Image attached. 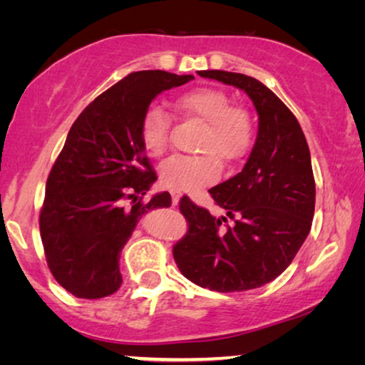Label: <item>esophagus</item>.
Here are the masks:
<instances>
[{"label":"esophagus","instance_id":"esophagus-1","mask_svg":"<svg viewBox=\"0 0 365 365\" xmlns=\"http://www.w3.org/2000/svg\"><path fill=\"white\" fill-rule=\"evenodd\" d=\"M171 197H173V204H174V206H178L179 199H181V192H179V191H173V192H171Z\"/></svg>","mask_w":365,"mask_h":365}]
</instances>
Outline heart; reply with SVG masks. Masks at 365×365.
<instances>
[{
  "mask_svg": "<svg viewBox=\"0 0 365 365\" xmlns=\"http://www.w3.org/2000/svg\"><path fill=\"white\" fill-rule=\"evenodd\" d=\"M173 106L181 116L202 123L197 141L199 156H173L159 168V181L173 191L197 192L216 182L221 173L219 158L236 161L249 151L254 126L247 109L232 106L231 96L219 88H194L176 98ZM171 118L159 106H151L139 124V138L148 154L163 156L169 148Z\"/></svg>",
  "mask_w": 365,
  "mask_h": 365,
  "instance_id": "heart-1",
  "label": "heart"
}]
</instances>
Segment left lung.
I'll return each instance as SVG.
<instances>
[{"label": "left lung", "instance_id": "left-lung-1", "mask_svg": "<svg viewBox=\"0 0 365 365\" xmlns=\"http://www.w3.org/2000/svg\"><path fill=\"white\" fill-rule=\"evenodd\" d=\"M199 76L251 98L259 116L257 138L242 171L209 189L235 219L233 226L224 227L227 217H214L191 199H181L189 229L173 256L182 276L197 286L249 291L281 276L311 231L316 206L311 153L296 116L261 81L219 69Z\"/></svg>", "mask_w": 365, "mask_h": 365}]
</instances>
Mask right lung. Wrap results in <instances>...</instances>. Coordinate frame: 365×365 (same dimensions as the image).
Masks as SVG:
<instances>
[{
    "mask_svg": "<svg viewBox=\"0 0 365 365\" xmlns=\"http://www.w3.org/2000/svg\"><path fill=\"white\" fill-rule=\"evenodd\" d=\"M194 79L138 71L94 99L69 129L48 176L39 231L54 279L79 299L111 296L123 284L119 257L139 219L171 206V194L141 202L156 173L139 138L153 99ZM132 201V207L123 206Z\"/></svg>",
    "mask_w": 365,
    "mask_h": 365,
    "instance_id": "right-lung-1",
    "label": "right lung"
}]
</instances>
